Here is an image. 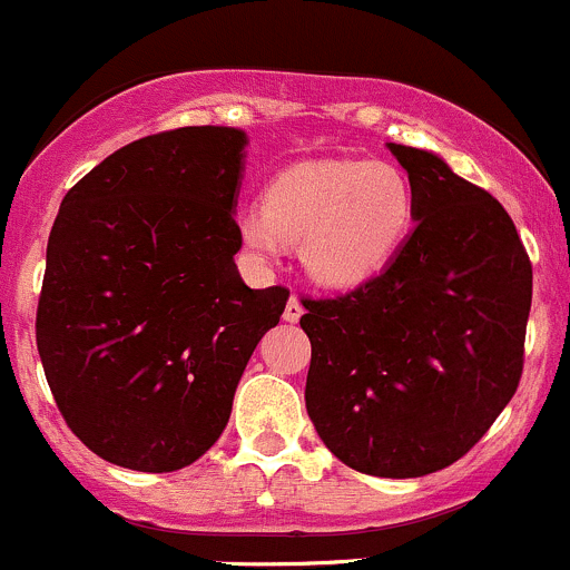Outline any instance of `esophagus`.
Here are the masks:
<instances>
[{
	"label": "esophagus",
	"mask_w": 570,
	"mask_h": 570,
	"mask_svg": "<svg viewBox=\"0 0 570 570\" xmlns=\"http://www.w3.org/2000/svg\"><path fill=\"white\" fill-rule=\"evenodd\" d=\"M301 317H303V303L292 295L289 303H286V308H284V320L286 323H297Z\"/></svg>",
	"instance_id": "34e87169"
}]
</instances>
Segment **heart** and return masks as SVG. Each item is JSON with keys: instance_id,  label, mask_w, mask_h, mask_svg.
<instances>
[{"instance_id": "obj_1", "label": "heart", "mask_w": 570, "mask_h": 570, "mask_svg": "<svg viewBox=\"0 0 570 570\" xmlns=\"http://www.w3.org/2000/svg\"><path fill=\"white\" fill-rule=\"evenodd\" d=\"M414 189L384 161H303L264 191V206L239 214V239L256 262H278L301 242L308 278L351 289L384 273L414 228Z\"/></svg>"}]
</instances>
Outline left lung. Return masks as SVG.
<instances>
[{"label": "left lung", "mask_w": 570, "mask_h": 570, "mask_svg": "<svg viewBox=\"0 0 570 570\" xmlns=\"http://www.w3.org/2000/svg\"><path fill=\"white\" fill-rule=\"evenodd\" d=\"M414 189V230L353 292L303 301L306 409L358 473L443 471L484 438L523 370L532 264L493 195L429 150L386 145Z\"/></svg>", "instance_id": "left-lung-1"}]
</instances>
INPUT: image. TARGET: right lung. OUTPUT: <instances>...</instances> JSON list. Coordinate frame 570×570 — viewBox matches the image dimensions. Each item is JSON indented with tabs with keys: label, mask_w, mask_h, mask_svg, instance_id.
I'll list each match as a JSON object with an SVG mask.
<instances>
[{
	"label": "right lung",
	"mask_w": 570,
	"mask_h": 570,
	"mask_svg": "<svg viewBox=\"0 0 570 570\" xmlns=\"http://www.w3.org/2000/svg\"><path fill=\"white\" fill-rule=\"evenodd\" d=\"M245 147V130L217 125L138 138L60 203L38 353L71 432L114 465L169 473L200 460L289 301L236 269Z\"/></svg>",
	"instance_id": "1"
}]
</instances>
